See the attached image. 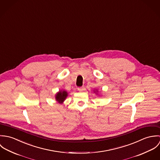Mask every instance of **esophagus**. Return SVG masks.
I'll use <instances>...</instances> for the list:
<instances>
[{"mask_svg":"<svg viewBox=\"0 0 160 160\" xmlns=\"http://www.w3.org/2000/svg\"><path fill=\"white\" fill-rule=\"evenodd\" d=\"M84 90H85V88H84V86L80 87V88H78V91H84Z\"/></svg>","mask_w":160,"mask_h":160,"instance_id":"34e87169","label":"esophagus"}]
</instances>
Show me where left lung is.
<instances>
[{
    "label": "left lung",
    "instance_id": "1",
    "mask_svg": "<svg viewBox=\"0 0 160 160\" xmlns=\"http://www.w3.org/2000/svg\"><path fill=\"white\" fill-rule=\"evenodd\" d=\"M97 91V92H98V91Z\"/></svg>",
    "mask_w": 160,
    "mask_h": 160
}]
</instances>
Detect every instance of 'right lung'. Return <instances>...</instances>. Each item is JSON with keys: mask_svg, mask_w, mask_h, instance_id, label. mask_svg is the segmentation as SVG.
Wrapping results in <instances>:
<instances>
[{"mask_svg": "<svg viewBox=\"0 0 160 160\" xmlns=\"http://www.w3.org/2000/svg\"><path fill=\"white\" fill-rule=\"evenodd\" d=\"M67 96H68L67 92L65 91H60L55 95V99L58 103H62L65 101Z\"/></svg>", "mask_w": 160, "mask_h": 160, "instance_id": "obj_1", "label": "right lung"}]
</instances>
